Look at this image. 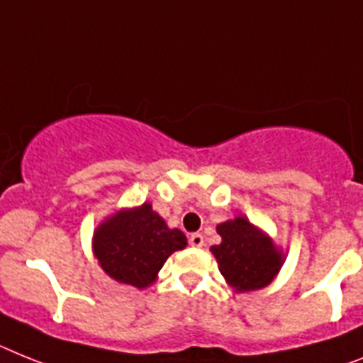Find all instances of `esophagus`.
Returning <instances> with one entry per match:
<instances>
[{"instance_id":"esophagus-1","label":"esophagus","mask_w":363,"mask_h":363,"mask_svg":"<svg viewBox=\"0 0 363 363\" xmlns=\"http://www.w3.org/2000/svg\"><path fill=\"white\" fill-rule=\"evenodd\" d=\"M190 243L194 245V247H203V245H205V238H203V234H199V233L190 234Z\"/></svg>"}]
</instances>
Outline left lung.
<instances>
[{"mask_svg": "<svg viewBox=\"0 0 363 363\" xmlns=\"http://www.w3.org/2000/svg\"><path fill=\"white\" fill-rule=\"evenodd\" d=\"M223 242L212 247L221 275L238 291L260 290L273 280L282 266V257L266 234L249 223V219L218 225Z\"/></svg>", "mask_w": 363, "mask_h": 363, "instance_id": "left-lung-1", "label": "left lung"}]
</instances>
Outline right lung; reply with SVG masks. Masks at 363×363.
Segmentation results:
<instances>
[{"instance_id": "1", "label": "right lung", "mask_w": 363, "mask_h": 363, "mask_svg": "<svg viewBox=\"0 0 363 363\" xmlns=\"http://www.w3.org/2000/svg\"><path fill=\"white\" fill-rule=\"evenodd\" d=\"M186 247L179 228H167L151 205L125 210L106 219L94 234V252L118 282L147 288L172 252Z\"/></svg>"}]
</instances>
